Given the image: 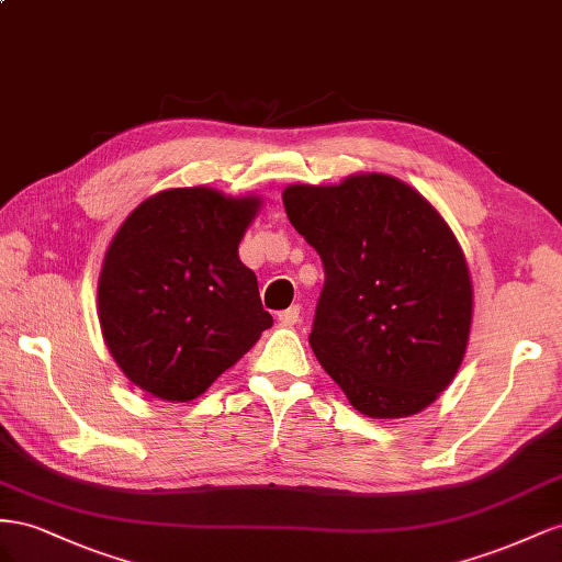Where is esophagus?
I'll return each mask as SVG.
<instances>
[{"instance_id":"esophagus-1","label":"esophagus","mask_w":562,"mask_h":562,"mask_svg":"<svg viewBox=\"0 0 562 562\" xmlns=\"http://www.w3.org/2000/svg\"><path fill=\"white\" fill-rule=\"evenodd\" d=\"M299 317H301V308L299 306H292V308L278 313L280 325H284V327H294L299 323Z\"/></svg>"}]
</instances>
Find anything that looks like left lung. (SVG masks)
Listing matches in <instances>:
<instances>
[{
  "mask_svg": "<svg viewBox=\"0 0 562 562\" xmlns=\"http://www.w3.org/2000/svg\"><path fill=\"white\" fill-rule=\"evenodd\" d=\"M292 226L325 266L308 336L323 370L372 419L419 414L467 356L473 284L447 221L389 173L282 190Z\"/></svg>",
  "mask_w": 562,
  "mask_h": 562,
  "instance_id": "1",
  "label": "left lung"
}]
</instances>
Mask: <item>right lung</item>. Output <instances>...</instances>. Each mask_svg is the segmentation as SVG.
Listing matches in <instances>:
<instances>
[{
    "mask_svg": "<svg viewBox=\"0 0 562 562\" xmlns=\"http://www.w3.org/2000/svg\"><path fill=\"white\" fill-rule=\"evenodd\" d=\"M261 204L210 186L169 188L124 218L99 276V323L134 386L167 403L195 400L272 325L237 254Z\"/></svg>",
    "mask_w": 562,
    "mask_h": 562,
    "instance_id": "1",
    "label": "right lung"
}]
</instances>
